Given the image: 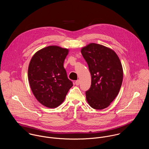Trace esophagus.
<instances>
[{
  "instance_id": "obj_1",
  "label": "esophagus",
  "mask_w": 149,
  "mask_h": 149,
  "mask_svg": "<svg viewBox=\"0 0 149 149\" xmlns=\"http://www.w3.org/2000/svg\"><path fill=\"white\" fill-rule=\"evenodd\" d=\"M80 84V80H77L75 81V84L76 85H79Z\"/></svg>"
}]
</instances>
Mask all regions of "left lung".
I'll use <instances>...</instances> for the list:
<instances>
[{
    "instance_id": "obj_1",
    "label": "left lung",
    "mask_w": 149,
    "mask_h": 149,
    "mask_svg": "<svg viewBox=\"0 0 149 149\" xmlns=\"http://www.w3.org/2000/svg\"><path fill=\"white\" fill-rule=\"evenodd\" d=\"M91 74V85L86 91L89 105L103 109L110 105L121 88L123 72L120 59L111 49L91 43L81 50Z\"/></svg>"
}]
</instances>
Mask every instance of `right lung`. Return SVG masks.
I'll use <instances>...</instances> for the list:
<instances>
[{
  "label": "right lung",
  "instance_id": "1",
  "mask_svg": "<svg viewBox=\"0 0 149 149\" xmlns=\"http://www.w3.org/2000/svg\"><path fill=\"white\" fill-rule=\"evenodd\" d=\"M69 50L49 46L37 52L28 68V80L37 100L48 108L59 106L73 86L68 79L64 62Z\"/></svg>",
  "mask_w": 149,
  "mask_h": 149
}]
</instances>
